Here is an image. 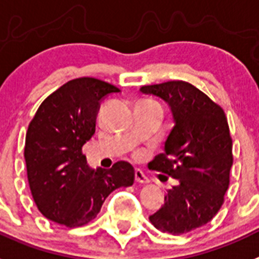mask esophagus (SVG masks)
<instances>
[{"label": "esophagus", "mask_w": 259, "mask_h": 259, "mask_svg": "<svg viewBox=\"0 0 259 259\" xmlns=\"http://www.w3.org/2000/svg\"><path fill=\"white\" fill-rule=\"evenodd\" d=\"M135 180L138 181V183H142V184H145L148 183V177L145 176L144 172L140 169H135Z\"/></svg>", "instance_id": "esophagus-1"}]
</instances>
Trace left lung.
Returning <instances> with one entry per match:
<instances>
[{"instance_id":"obj_1","label":"left lung","mask_w":259,"mask_h":259,"mask_svg":"<svg viewBox=\"0 0 259 259\" xmlns=\"http://www.w3.org/2000/svg\"><path fill=\"white\" fill-rule=\"evenodd\" d=\"M140 90L165 100L175 120L165 151L149 168L173 177L176 185L149 221L156 229L175 236L192 232L219 213L229 188L233 142L228 119L220 104L184 80Z\"/></svg>"}]
</instances>
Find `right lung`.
Listing matches in <instances>:
<instances>
[{"label":"right lung","mask_w":259,"mask_h":259,"mask_svg":"<svg viewBox=\"0 0 259 259\" xmlns=\"http://www.w3.org/2000/svg\"><path fill=\"white\" fill-rule=\"evenodd\" d=\"M119 91L100 79H72L49 95L30 121L25 140L27 180L46 219L67 228L86 225L111 192L134 184L130 163L91 170L82 152L95 134L100 100Z\"/></svg>","instance_id":"1"}]
</instances>
